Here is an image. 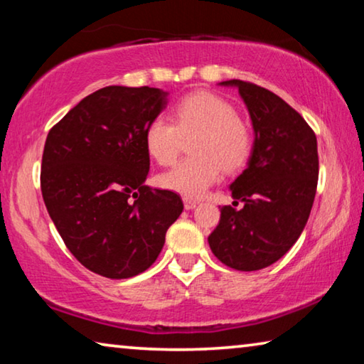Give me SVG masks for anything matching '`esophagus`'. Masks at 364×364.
Returning a JSON list of instances; mask_svg holds the SVG:
<instances>
[{
    "label": "esophagus",
    "instance_id": "1",
    "mask_svg": "<svg viewBox=\"0 0 364 364\" xmlns=\"http://www.w3.org/2000/svg\"><path fill=\"white\" fill-rule=\"evenodd\" d=\"M196 205H197L196 200L184 197V208H186V210H193V208H196Z\"/></svg>",
    "mask_w": 364,
    "mask_h": 364
}]
</instances>
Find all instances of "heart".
Returning <instances> with one entry per match:
<instances>
[{"label":"heart","mask_w":364,"mask_h":364,"mask_svg":"<svg viewBox=\"0 0 364 364\" xmlns=\"http://www.w3.org/2000/svg\"><path fill=\"white\" fill-rule=\"evenodd\" d=\"M175 123L159 115L144 133L147 154L167 167L180 156L183 139L197 134L191 143L193 156L160 175L165 189L184 197H200L220 180L221 171H236L250 159L254 138L239 119L236 107L210 91L184 96L173 110Z\"/></svg>","instance_id":"heart-1"}]
</instances>
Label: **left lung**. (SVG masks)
Segmentation results:
<instances>
[{"instance_id":"obj_1","label":"left lung","mask_w":364,"mask_h":364,"mask_svg":"<svg viewBox=\"0 0 364 364\" xmlns=\"http://www.w3.org/2000/svg\"><path fill=\"white\" fill-rule=\"evenodd\" d=\"M220 85L239 90L255 139L247 168L230 186L232 205L221 207L208 244L226 267L257 271L292 247L310 217L319 171L316 134L269 90L242 80Z\"/></svg>"}]
</instances>
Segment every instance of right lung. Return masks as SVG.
<instances>
[{"instance_id":"add662e5","label":"right lung","mask_w":364,"mask_h":364,"mask_svg":"<svg viewBox=\"0 0 364 364\" xmlns=\"http://www.w3.org/2000/svg\"><path fill=\"white\" fill-rule=\"evenodd\" d=\"M167 95L149 86H106L48 133L43 200L72 255L104 278L127 279L149 268L183 212L173 191L144 184L151 164L144 133Z\"/></svg>"}]
</instances>
